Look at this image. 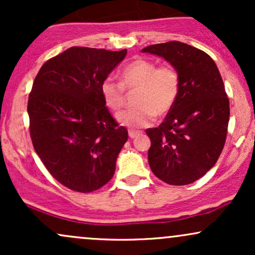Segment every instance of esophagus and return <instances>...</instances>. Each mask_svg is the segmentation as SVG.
<instances>
[{
  "mask_svg": "<svg viewBox=\"0 0 255 255\" xmlns=\"http://www.w3.org/2000/svg\"><path fill=\"white\" fill-rule=\"evenodd\" d=\"M139 134H140V131H137V130H133V129L128 130V135H129L130 139H134V137L139 135Z\"/></svg>",
  "mask_w": 255,
  "mask_h": 255,
  "instance_id": "obj_1",
  "label": "esophagus"
}]
</instances>
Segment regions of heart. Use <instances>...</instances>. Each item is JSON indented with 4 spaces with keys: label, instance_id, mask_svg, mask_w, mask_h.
<instances>
[{
    "label": "heart",
    "instance_id": "b5f03b06",
    "mask_svg": "<svg viewBox=\"0 0 255 255\" xmlns=\"http://www.w3.org/2000/svg\"><path fill=\"white\" fill-rule=\"evenodd\" d=\"M126 89H137L136 107L116 115L120 125L130 128L146 127L154 116H164L172 109L180 91V79L172 67H157L152 61L136 58L121 72V83L107 77L101 84V96L110 110L124 107Z\"/></svg>",
    "mask_w": 255,
    "mask_h": 255
}]
</instances>
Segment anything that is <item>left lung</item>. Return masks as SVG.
I'll return each instance as SVG.
<instances>
[{"instance_id":"obj_1","label":"left lung","mask_w":255,"mask_h":255,"mask_svg":"<svg viewBox=\"0 0 255 255\" xmlns=\"http://www.w3.org/2000/svg\"><path fill=\"white\" fill-rule=\"evenodd\" d=\"M177 72L180 91L158 128H148V164L159 180L175 186L204 176L221 156L229 124V99L221 74L206 52L181 42L146 46Z\"/></svg>"}]
</instances>
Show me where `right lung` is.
<instances>
[{
	"instance_id": "1",
	"label": "right lung",
	"mask_w": 255,
	"mask_h": 255,
	"mask_svg": "<svg viewBox=\"0 0 255 255\" xmlns=\"http://www.w3.org/2000/svg\"><path fill=\"white\" fill-rule=\"evenodd\" d=\"M127 50L73 46L43 64L28 96L34 151L49 172L72 191L93 192L114 176L128 139L110 115L101 84Z\"/></svg>"
}]
</instances>
